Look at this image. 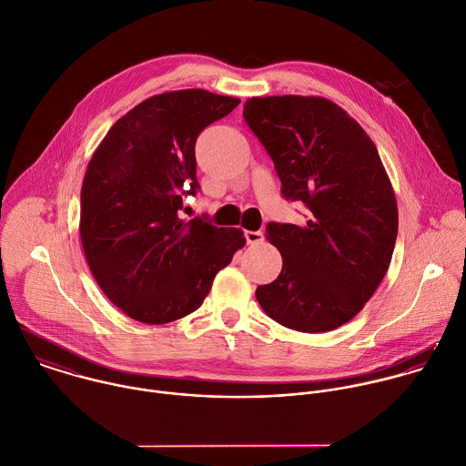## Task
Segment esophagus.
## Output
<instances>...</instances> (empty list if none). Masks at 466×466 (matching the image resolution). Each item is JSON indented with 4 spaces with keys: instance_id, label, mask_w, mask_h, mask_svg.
Masks as SVG:
<instances>
[{
    "instance_id": "esophagus-1",
    "label": "esophagus",
    "mask_w": 466,
    "mask_h": 466,
    "mask_svg": "<svg viewBox=\"0 0 466 466\" xmlns=\"http://www.w3.org/2000/svg\"><path fill=\"white\" fill-rule=\"evenodd\" d=\"M245 238H247L248 245H258V243L265 241V234L261 230H247Z\"/></svg>"
}]
</instances>
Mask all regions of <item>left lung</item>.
I'll list each match as a JSON object with an SVG mask.
<instances>
[{"mask_svg":"<svg viewBox=\"0 0 466 466\" xmlns=\"http://www.w3.org/2000/svg\"><path fill=\"white\" fill-rule=\"evenodd\" d=\"M243 116L282 198L308 208L302 225H267L282 270L258 286V302L284 328L331 331L364 308L390 265L398 208L380 155L360 124L322 96H252Z\"/></svg>","mask_w":466,"mask_h":466,"instance_id":"obj_1","label":"left lung"}]
</instances>
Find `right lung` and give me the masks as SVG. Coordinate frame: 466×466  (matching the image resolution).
<instances>
[{"label": "right lung", "instance_id": "add662e5", "mask_svg": "<svg viewBox=\"0 0 466 466\" xmlns=\"http://www.w3.org/2000/svg\"><path fill=\"white\" fill-rule=\"evenodd\" d=\"M241 100L207 90L155 95L118 118L88 164L81 241L96 284L127 317L166 324L198 309L245 247L241 228L180 219L196 196L198 135Z\"/></svg>", "mask_w": 466, "mask_h": 466}]
</instances>
